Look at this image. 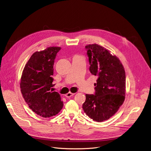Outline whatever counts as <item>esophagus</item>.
Listing matches in <instances>:
<instances>
[{"label": "esophagus", "instance_id": "1", "mask_svg": "<svg viewBox=\"0 0 151 151\" xmlns=\"http://www.w3.org/2000/svg\"><path fill=\"white\" fill-rule=\"evenodd\" d=\"M75 94V93H71V92H69V93H66L65 95V97H66L67 98H69V97H70L71 96H73Z\"/></svg>", "mask_w": 151, "mask_h": 151}]
</instances>
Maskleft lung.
I'll use <instances>...</instances> for the list:
<instances>
[{"instance_id":"obj_1","label":"left lung","mask_w":151,"mask_h":151,"mask_svg":"<svg viewBox=\"0 0 151 151\" xmlns=\"http://www.w3.org/2000/svg\"><path fill=\"white\" fill-rule=\"evenodd\" d=\"M89 70L97 76L94 94H86L82 108L93 120L101 122L114 116L125 96V72L120 60L104 47L94 44L85 47Z\"/></svg>"}]
</instances>
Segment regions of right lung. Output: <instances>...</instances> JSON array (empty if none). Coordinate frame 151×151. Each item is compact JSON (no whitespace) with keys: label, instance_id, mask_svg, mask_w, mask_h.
I'll list each match as a JSON object with an SVG mask.
<instances>
[{"label":"right lung","instance_id":"add662e5","mask_svg":"<svg viewBox=\"0 0 151 151\" xmlns=\"http://www.w3.org/2000/svg\"><path fill=\"white\" fill-rule=\"evenodd\" d=\"M60 49L51 47L34 52L26 64L21 78L20 89L25 101L32 111L45 118L55 116L63 106L60 94L52 91L53 66Z\"/></svg>","mask_w":151,"mask_h":151}]
</instances>
